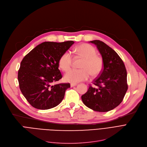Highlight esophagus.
<instances>
[{
  "instance_id": "obj_1",
  "label": "esophagus",
  "mask_w": 147,
  "mask_h": 147,
  "mask_svg": "<svg viewBox=\"0 0 147 147\" xmlns=\"http://www.w3.org/2000/svg\"><path fill=\"white\" fill-rule=\"evenodd\" d=\"M76 85H77L76 83H72L70 84V86H71V87H74V86H76Z\"/></svg>"
}]
</instances>
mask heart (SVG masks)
Wrapping results in <instances>:
<instances>
[{
    "instance_id": "heart-1",
    "label": "heart",
    "mask_w": 147,
    "mask_h": 147,
    "mask_svg": "<svg viewBox=\"0 0 147 147\" xmlns=\"http://www.w3.org/2000/svg\"><path fill=\"white\" fill-rule=\"evenodd\" d=\"M78 55L84 58L81 64V69H73L64 76V80L70 83H78L86 80L90 75L96 77L101 73L104 63L102 59L96 55L97 51L90 45L82 44L76 48ZM73 56L70 52L66 51L61 55L59 60V65L64 71L71 68Z\"/></svg>"
}]
</instances>
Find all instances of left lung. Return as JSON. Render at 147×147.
I'll return each mask as SVG.
<instances>
[{"instance_id":"obj_1","label":"left lung","mask_w":147,"mask_h":147,"mask_svg":"<svg viewBox=\"0 0 147 147\" xmlns=\"http://www.w3.org/2000/svg\"><path fill=\"white\" fill-rule=\"evenodd\" d=\"M95 44L101 53L103 69L86 94L82 96L86 107L95 111L107 112L115 109L123 101L128 89L127 71L118 54L102 41L89 42Z\"/></svg>"}]
</instances>
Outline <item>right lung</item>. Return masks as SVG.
<instances>
[{
	"instance_id": "1",
	"label": "right lung",
	"mask_w": 147,
	"mask_h": 147,
	"mask_svg": "<svg viewBox=\"0 0 147 147\" xmlns=\"http://www.w3.org/2000/svg\"><path fill=\"white\" fill-rule=\"evenodd\" d=\"M74 42H45L22 59L18 73L20 89L32 107L48 110L57 106L64 98L69 83L52 84L62 78L59 60Z\"/></svg>"
}]
</instances>
